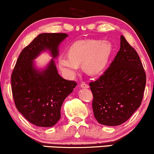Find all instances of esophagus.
<instances>
[{
	"label": "esophagus",
	"mask_w": 154,
	"mask_h": 154,
	"mask_svg": "<svg viewBox=\"0 0 154 154\" xmlns=\"http://www.w3.org/2000/svg\"><path fill=\"white\" fill-rule=\"evenodd\" d=\"M80 88H90V86H89L88 84H86V83L82 82V83H81Z\"/></svg>",
	"instance_id": "1"
}]
</instances>
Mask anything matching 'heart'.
<instances>
[{
	"label": "heart",
	"mask_w": 154,
	"mask_h": 154,
	"mask_svg": "<svg viewBox=\"0 0 154 154\" xmlns=\"http://www.w3.org/2000/svg\"><path fill=\"white\" fill-rule=\"evenodd\" d=\"M112 52L109 42L97 40L77 41L69 47V54H60L57 59L59 69L67 77H72L78 71L79 64L90 75L103 71Z\"/></svg>",
	"instance_id": "obj_1"
}]
</instances>
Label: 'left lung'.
Returning a JSON list of instances; mask_svg holds the SVG:
<instances>
[{
	"instance_id": "8db88e82",
	"label": "left lung",
	"mask_w": 154,
	"mask_h": 154,
	"mask_svg": "<svg viewBox=\"0 0 154 154\" xmlns=\"http://www.w3.org/2000/svg\"><path fill=\"white\" fill-rule=\"evenodd\" d=\"M146 77L138 53L121 35L114 60L99 79L90 83L98 123L116 126L128 120L141 104Z\"/></svg>"
}]
</instances>
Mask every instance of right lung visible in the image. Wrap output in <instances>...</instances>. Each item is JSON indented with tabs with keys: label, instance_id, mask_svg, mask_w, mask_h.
Wrapping results in <instances>:
<instances>
[{
	"label": "right lung",
	"instance_id": "1",
	"mask_svg": "<svg viewBox=\"0 0 154 154\" xmlns=\"http://www.w3.org/2000/svg\"><path fill=\"white\" fill-rule=\"evenodd\" d=\"M68 35L44 33L38 35L22 50L11 75V89L16 108L36 126L49 128L61 118L64 99L77 86L74 81L58 74L54 59L59 55V46ZM53 59L43 69L37 68L34 59L44 51Z\"/></svg>",
	"mask_w": 154,
	"mask_h": 154
}]
</instances>
